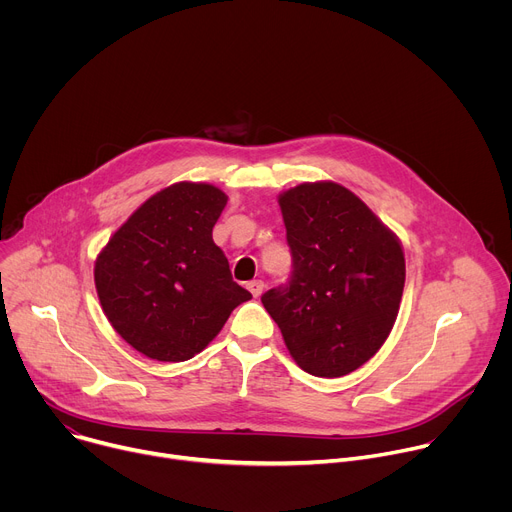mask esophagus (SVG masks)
<instances>
[{
    "label": "esophagus",
    "instance_id": "34e87169",
    "mask_svg": "<svg viewBox=\"0 0 512 512\" xmlns=\"http://www.w3.org/2000/svg\"><path fill=\"white\" fill-rule=\"evenodd\" d=\"M247 287H249V291L253 294V298H259V296L263 294V287H265V283H263L261 279H253V281H249V283H247Z\"/></svg>",
    "mask_w": 512,
    "mask_h": 512
}]
</instances>
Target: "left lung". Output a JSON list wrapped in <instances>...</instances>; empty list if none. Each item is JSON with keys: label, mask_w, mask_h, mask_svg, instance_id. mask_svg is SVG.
<instances>
[{"label": "left lung", "mask_w": 512, "mask_h": 512, "mask_svg": "<svg viewBox=\"0 0 512 512\" xmlns=\"http://www.w3.org/2000/svg\"><path fill=\"white\" fill-rule=\"evenodd\" d=\"M291 277L261 296L289 354L314 377H344L373 358L399 314L405 255L356 194L306 182L279 194Z\"/></svg>", "instance_id": "8db88e82"}]
</instances>
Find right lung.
<instances>
[{
    "label": "right lung",
    "mask_w": 512,
    "mask_h": 512,
    "mask_svg": "<svg viewBox=\"0 0 512 512\" xmlns=\"http://www.w3.org/2000/svg\"><path fill=\"white\" fill-rule=\"evenodd\" d=\"M227 194L178 182L145 200L95 261V285L115 332L162 362L198 354L251 300L212 241Z\"/></svg>",
    "instance_id": "1"
}]
</instances>
